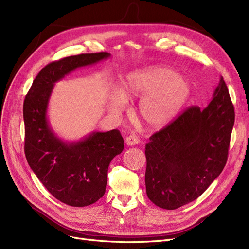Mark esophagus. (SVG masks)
Segmentation results:
<instances>
[{
  "mask_svg": "<svg viewBox=\"0 0 249 249\" xmlns=\"http://www.w3.org/2000/svg\"><path fill=\"white\" fill-rule=\"evenodd\" d=\"M139 142H140V139L136 135H130L128 137H126L125 139V144L128 145V146H134V145H137Z\"/></svg>",
  "mask_w": 249,
  "mask_h": 249,
  "instance_id": "34e87169",
  "label": "esophagus"
}]
</instances>
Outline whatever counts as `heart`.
Wrapping results in <instances>:
<instances>
[{
  "label": "heart",
  "mask_w": 249,
  "mask_h": 249,
  "mask_svg": "<svg viewBox=\"0 0 249 249\" xmlns=\"http://www.w3.org/2000/svg\"><path fill=\"white\" fill-rule=\"evenodd\" d=\"M192 95V84L171 68L154 65L127 73L121 81V93L107 102L110 112L119 113L124 98H141L137 112L150 130H160L174 122Z\"/></svg>",
  "instance_id": "b5f03b06"
}]
</instances>
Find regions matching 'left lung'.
I'll use <instances>...</instances> for the list:
<instances>
[{
	"label": "left lung",
	"mask_w": 249,
	"mask_h": 249,
	"mask_svg": "<svg viewBox=\"0 0 249 249\" xmlns=\"http://www.w3.org/2000/svg\"><path fill=\"white\" fill-rule=\"evenodd\" d=\"M235 123L222 77L209 105L191 107L145 146V185L157 206L174 210L198 199L224 170Z\"/></svg>",
	"instance_id": "1"
}]
</instances>
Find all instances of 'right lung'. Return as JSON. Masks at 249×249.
<instances>
[{"mask_svg":"<svg viewBox=\"0 0 249 249\" xmlns=\"http://www.w3.org/2000/svg\"><path fill=\"white\" fill-rule=\"evenodd\" d=\"M108 53L68 56L39 72L23 103L24 153L33 172L55 199L73 207L96 203L106 191L108 167L124 142L118 130L92 132L77 142L54 134L47 118L54 83L77 68L110 57Z\"/></svg>","mask_w":249,"mask_h":249,"instance_id":"add662e5","label":"right lung"}]
</instances>
